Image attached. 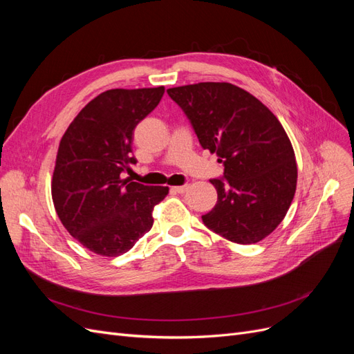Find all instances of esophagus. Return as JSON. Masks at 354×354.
Listing matches in <instances>:
<instances>
[{
	"label": "esophagus",
	"instance_id": "34e87169",
	"mask_svg": "<svg viewBox=\"0 0 354 354\" xmlns=\"http://www.w3.org/2000/svg\"><path fill=\"white\" fill-rule=\"evenodd\" d=\"M187 189H189V186L185 185V186H174L171 190L176 192V194H185V192H187Z\"/></svg>",
	"mask_w": 354,
	"mask_h": 354
}]
</instances>
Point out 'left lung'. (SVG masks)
<instances>
[{
    "label": "left lung",
    "mask_w": 354,
    "mask_h": 354,
    "mask_svg": "<svg viewBox=\"0 0 354 354\" xmlns=\"http://www.w3.org/2000/svg\"><path fill=\"white\" fill-rule=\"evenodd\" d=\"M203 149L217 153L221 178L209 180L217 203L202 221L232 242L250 245L279 226L297 189V162L279 120L252 94L229 82L167 90Z\"/></svg>",
    "instance_id": "8db88e82"
}]
</instances>
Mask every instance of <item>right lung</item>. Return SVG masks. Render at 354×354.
<instances>
[{
    "label": "right lung",
    "instance_id": "obj_1",
    "mask_svg": "<svg viewBox=\"0 0 354 354\" xmlns=\"http://www.w3.org/2000/svg\"><path fill=\"white\" fill-rule=\"evenodd\" d=\"M165 88L108 90L77 115L63 134L51 196L65 229L85 248L103 257L130 251L152 229V211L168 195L165 186L122 178L137 160V124L162 99Z\"/></svg>",
    "mask_w": 354,
    "mask_h": 354
}]
</instances>
